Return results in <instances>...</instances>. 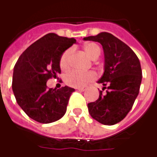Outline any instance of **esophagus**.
Here are the masks:
<instances>
[{
    "instance_id": "esophagus-1",
    "label": "esophagus",
    "mask_w": 157,
    "mask_h": 157,
    "mask_svg": "<svg viewBox=\"0 0 157 157\" xmlns=\"http://www.w3.org/2000/svg\"><path fill=\"white\" fill-rule=\"evenodd\" d=\"M77 90H78V91H81V92H84L85 90L87 89V87L85 86V87H77L76 88Z\"/></svg>"
}]
</instances>
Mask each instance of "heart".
<instances>
[{
  "mask_svg": "<svg viewBox=\"0 0 157 157\" xmlns=\"http://www.w3.org/2000/svg\"><path fill=\"white\" fill-rule=\"evenodd\" d=\"M84 52L92 59H97L101 54V48L94 42L87 43L83 47ZM72 54V49L66 50L62 54L59 59V66L63 70H67L70 67V56ZM96 78V74L92 71L82 72L78 70H73L65 76V82L70 87H80L85 86L88 82Z\"/></svg>",
  "mask_w": 157,
  "mask_h": 157,
  "instance_id": "1",
  "label": "heart"
}]
</instances>
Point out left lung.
Returning a JSON list of instances; mask_svg holds the SVG:
<instances>
[{"label":"left lung","instance_id":"8db88e82","mask_svg":"<svg viewBox=\"0 0 157 157\" xmlns=\"http://www.w3.org/2000/svg\"><path fill=\"white\" fill-rule=\"evenodd\" d=\"M83 40L101 43L105 56L104 74L98 82L107 91H100L98 100L87 104L89 114L102 124H115L124 119L139 93L140 61L128 45L111 33L103 32Z\"/></svg>","mask_w":157,"mask_h":157}]
</instances>
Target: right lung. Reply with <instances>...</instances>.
Returning a JSON list of instances; mask_svg holds the SVG:
<instances>
[{
  "label": "right lung",
  "mask_w": 157,
  "mask_h": 157,
  "mask_svg": "<svg viewBox=\"0 0 157 157\" xmlns=\"http://www.w3.org/2000/svg\"><path fill=\"white\" fill-rule=\"evenodd\" d=\"M75 43V38L48 33L28 47L17 60L12 89L18 105L33 120L49 124L65 115L75 88H48L47 82L60 74V57Z\"/></svg>",
  "instance_id": "1"
}]
</instances>
